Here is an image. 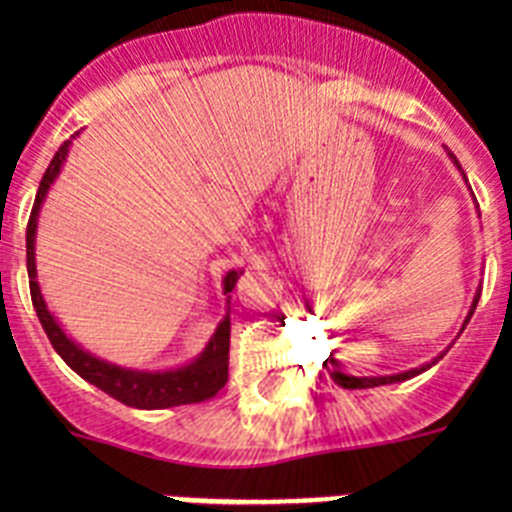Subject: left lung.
Here are the masks:
<instances>
[{"label":"left lung","instance_id":"obj_1","mask_svg":"<svg viewBox=\"0 0 512 512\" xmlns=\"http://www.w3.org/2000/svg\"><path fill=\"white\" fill-rule=\"evenodd\" d=\"M451 158H454V164L459 166V161H456L454 153H451ZM459 169H461V166H459ZM464 179H467V176H464ZM477 302H479V292H477V297H474L472 310H469V315H467V320H464V323H469V318L474 315V307H477ZM438 359H441V356H438ZM433 364H436V361H433ZM428 366H431V364L420 366V369H410V372L392 374V377H351V374H343V372H338V369H333V372H330V377H333V382H336V384H341L343 390H366V387H379V384L405 382V379H410V377H415V374L425 372Z\"/></svg>","mask_w":512,"mask_h":512}]
</instances>
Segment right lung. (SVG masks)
Masks as SVG:
<instances>
[{
    "label": "right lung",
    "mask_w": 512,
    "mask_h": 512,
    "mask_svg": "<svg viewBox=\"0 0 512 512\" xmlns=\"http://www.w3.org/2000/svg\"><path fill=\"white\" fill-rule=\"evenodd\" d=\"M71 140H66L56 151L53 161L45 169L43 179H40L38 194H35V205L27 220V277H30V297H33V307L38 312V320L43 325L45 336L53 343L66 364L79 374L81 379L92 382L102 392L120 400L122 405L140 410H161L174 408V405H189V402H202L215 397L223 390L228 382V351H230V318L225 315L223 323L217 325L212 333L210 343L205 346L197 359L179 369H169V372H138V369H125V366L110 364V361L97 359L89 351L71 341L63 333L61 325L51 315L48 305H45L43 295L38 287V271H35V230H38V212L43 205L45 194L56 182L58 171H61L63 161L69 156ZM241 277V271H228L223 279V292H233L235 282Z\"/></svg>",
    "instance_id": "obj_1"
}]
</instances>
